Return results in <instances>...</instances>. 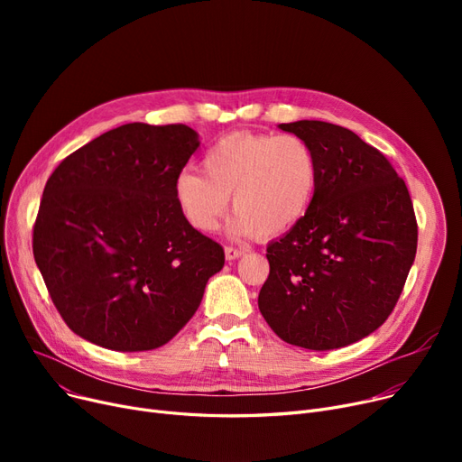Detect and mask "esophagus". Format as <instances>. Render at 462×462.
<instances>
[{"label": "esophagus", "instance_id": "34e87169", "mask_svg": "<svg viewBox=\"0 0 462 462\" xmlns=\"http://www.w3.org/2000/svg\"><path fill=\"white\" fill-rule=\"evenodd\" d=\"M247 253V249H244V247H225V256H226V260H236V258H239L241 254H245Z\"/></svg>", "mask_w": 462, "mask_h": 462}]
</instances>
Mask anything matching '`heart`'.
I'll list each match as a JSON object with an SVG mask.
<instances>
[{"label":"heart","mask_w":462,"mask_h":462,"mask_svg":"<svg viewBox=\"0 0 462 462\" xmlns=\"http://www.w3.org/2000/svg\"><path fill=\"white\" fill-rule=\"evenodd\" d=\"M202 164L206 174L183 170L174 180L178 208L200 232L221 226L232 194L236 236H277L301 221L319 185L317 155L296 134L234 133L217 140Z\"/></svg>","instance_id":"1"}]
</instances>
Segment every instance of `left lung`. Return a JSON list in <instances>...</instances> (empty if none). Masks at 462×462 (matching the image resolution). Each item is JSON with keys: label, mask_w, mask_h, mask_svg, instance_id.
Returning <instances> with one entry per match:
<instances>
[{"label": "left lung", "mask_w": 462, "mask_h": 462, "mask_svg": "<svg viewBox=\"0 0 462 462\" xmlns=\"http://www.w3.org/2000/svg\"><path fill=\"white\" fill-rule=\"evenodd\" d=\"M279 129L310 145L319 185L301 221L268 245L258 309L288 345L343 348L397 305L418 249L414 206L392 162L350 129L314 119Z\"/></svg>", "instance_id": "left-lung-1"}]
</instances>
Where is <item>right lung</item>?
Listing matches in <instances>:
<instances>
[{
    "label": "right lung",
    "mask_w": 462,
    "mask_h": 462,
    "mask_svg": "<svg viewBox=\"0 0 462 462\" xmlns=\"http://www.w3.org/2000/svg\"><path fill=\"white\" fill-rule=\"evenodd\" d=\"M199 145L181 124H127L48 178L33 256L61 319L86 341L117 352L166 345L223 270V247L192 228L174 199Z\"/></svg>",
    "instance_id": "obj_1"
}]
</instances>
